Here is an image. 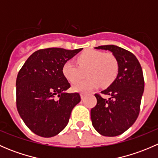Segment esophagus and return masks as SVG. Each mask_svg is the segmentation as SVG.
<instances>
[{
  "label": "esophagus",
  "mask_w": 158,
  "mask_h": 158,
  "mask_svg": "<svg viewBox=\"0 0 158 158\" xmlns=\"http://www.w3.org/2000/svg\"><path fill=\"white\" fill-rule=\"evenodd\" d=\"M80 96H81V98H82V99H83V98H85V94H83V93H81L80 94Z\"/></svg>",
  "instance_id": "34e87169"
}]
</instances>
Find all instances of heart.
I'll list each match as a JSON object with an SVG mask.
<instances>
[{
	"instance_id": "b5f03b06",
	"label": "heart",
	"mask_w": 158,
	"mask_h": 158,
	"mask_svg": "<svg viewBox=\"0 0 158 158\" xmlns=\"http://www.w3.org/2000/svg\"><path fill=\"white\" fill-rule=\"evenodd\" d=\"M76 63L78 65L69 60L62 68L63 76L70 82H76L72 86L75 92H89L100 84L106 88L114 82L118 75V62L110 52L105 53L95 49H86L76 57ZM85 72L89 78L78 81L85 76Z\"/></svg>"
}]
</instances>
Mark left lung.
Masks as SVG:
<instances>
[{"label":"left lung","instance_id":"1","mask_svg":"<svg viewBox=\"0 0 158 158\" xmlns=\"http://www.w3.org/2000/svg\"><path fill=\"white\" fill-rule=\"evenodd\" d=\"M95 49L112 52L118 62L119 72L114 82L101 92L109 95V99L95 94L97 104L91 109L92 123L100 135L118 136L128 130L139 114L144 89L142 69L136 56L126 49L114 45Z\"/></svg>","mask_w":158,"mask_h":158}]
</instances>
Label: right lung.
I'll list each match as a JSON object with an SVG mask.
<instances>
[{
    "mask_svg": "<svg viewBox=\"0 0 158 158\" xmlns=\"http://www.w3.org/2000/svg\"><path fill=\"white\" fill-rule=\"evenodd\" d=\"M82 48H47L33 52L17 74L16 102L19 114L30 130L44 138L58 135L69 122L80 102L78 92L66 93L69 82L62 68Z\"/></svg>",
    "mask_w": 158,
    "mask_h": 158,
    "instance_id": "add662e5",
    "label": "right lung"
}]
</instances>
